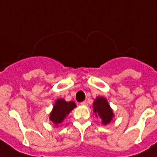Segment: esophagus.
I'll use <instances>...</instances> for the list:
<instances>
[{
	"label": "esophagus",
	"instance_id": "esophagus-1",
	"mask_svg": "<svg viewBox=\"0 0 157 157\" xmlns=\"http://www.w3.org/2000/svg\"><path fill=\"white\" fill-rule=\"evenodd\" d=\"M81 105H86L87 102H86V101H83V102L81 103Z\"/></svg>",
	"mask_w": 157,
	"mask_h": 157
}]
</instances>
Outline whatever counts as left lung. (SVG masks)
Returning a JSON list of instances; mask_svg holds the SVG:
<instances>
[{
	"mask_svg": "<svg viewBox=\"0 0 157 157\" xmlns=\"http://www.w3.org/2000/svg\"><path fill=\"white\" fill-rule=\"evenodd\" d=\"M94 111L96 115H99L102 120L104 124H109L114 117V114L112 109L109 107L107 100L103 97H98L94 102Z\"/></svg>",
	"mask_w": 157,
	"mask_h": 157,
	"instance_id": "1",
	"label": "left lung"
}]
</instances>
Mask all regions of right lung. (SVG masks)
Wrapping results in <instances>:
<instances>
[{
  "label": "right lung",
  "mask_w": 157,
  "mask_h": 157,
  "mask_svg": "<svg viewBox=\"0 0 157 157\" xmlns=\"http://www.w3.org/2000/svg\"><path fill=\"white\" fill-rule=\"evenodd\" d=\"M75 107L76 105L73 101L66 102L64 99H58L55 103L53 109L50 115V121L53 122L55 124L61 123L62 121H64V119L69 114V112Z\"/></svg>",
  "instance_id": "add662e5"
}]
</instances>
